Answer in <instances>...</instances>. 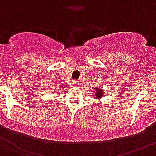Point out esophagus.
I'll return each instance as SVG.
<instances>
[{"instance_id": "esophagus-1", "label": "esophagus", "mask_w": 156, "mask_h": 156, "mask_svg": "<svg viewBox=\"0 0 156 156\" xmlns=\"http://www.w3.org/2000/svg\"><path fill=\"white\" fill-rule=\"evenodd\" d=\"M78 84H79V82H78V81L77 80H73L72 81V85L73 86V87H77V86H78Z\"/></svg>"}]
</instances>
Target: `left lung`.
I'll return each mask as SVG.
<instances>
[{
  "instance_id": "left-lung-1",
  "label": "left lung",
  "mask_w": 156,
  "mask_h": 156,
  "mask_svg": "<svg viewBox=\"0 0 156 156\" xmlns=\"http://www.w3.org/2000/svg\"><path fill=\"white\" fill-rule=\"evenodd\" d=\"M94 90L95 91H96V93H94L95 99H100V98L103 96V94H104V92H103V90H102V89L96 88L94 89Z\"/></svg>"
}]
</instances>
